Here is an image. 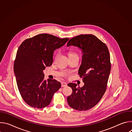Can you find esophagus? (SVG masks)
<instances>
[{
    "mask_svg": "<svg viewBox=\"0 0 132 132\" xmlns=\"http://www.w3.org/2000/svg\"><path fill=\"white\" fill-rule=\"evenodd\" d=\"M61 85H62V87H66L67 86V84L65 82H61Z\"/></svg>",
    "mask_w": 132,
    "mask_h": 132,
    "instance_id": "34e87169",
    "label": "esophagus"
}]
</instances>
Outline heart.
<instances>
[{
    "label": "heart",
    "instance_id": "1",
    "mask_svg": "<svg viewBox=\"0 0 132 132\" xmlns=\"http://www.w3.org/2000/svg\"><path fill=\"white\" fill-rule=\"evenodd\" d=\"M69 56H71V55H77L76 53H75V52H69L68 53Z\"/></svg>",
    "mask_w": 132,
    "mask_h": 132
}]
</instances>
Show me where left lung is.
I'll use <instances>...</instances> for the list:
<instances>
[{"mask_svg": "<svg viewBox=\"0 0 132 132\" xmlns=\"http://www.w3.org/2000/svg\"><path fill=\"white\" fill-rule=\"evenodd\" d=\"M67 46H76L82 51L79 75L84 86L69 83L72 92L67 97L69 105L75 110L86 111L100 101L107 87L111 71L110 56L106 44L92 34H81L71 38Z\"/></svg>", "mask_w": 132, "mask_h": 132, "instance_id": "1", "label": "left lung"}]
</instances>
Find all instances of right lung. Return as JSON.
<instances>
[{"instance_id": "right-lung-1", "label": "right lung", "mask_w": 132, "mask_h": 132, "mask_svg": "<svg viewBox=\"0 0 132 132\" xmlns=\"http://www.w3.org/2000/svg\"><path fill=\"white\" fill-rule=\"evenodd\" d=\"M68 40L40 34L25 40L19 47L13 69L19 91L30 106L37 109L47 106L61 88V83L55 79L44 80L43 70L52 64L54 51Z\"/></svg>"}]
</instances>
